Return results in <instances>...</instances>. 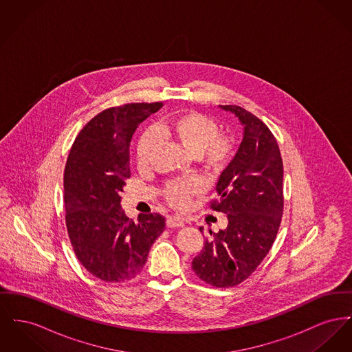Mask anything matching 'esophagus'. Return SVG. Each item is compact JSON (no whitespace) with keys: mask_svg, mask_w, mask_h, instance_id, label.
Wrapping results in <instances>:
<instances>
[{"mask_svg":"<svg viewBox=\"0 0 352 352\" xmlns=\"http://www.w3.org/2000/svg\"><path fill=\"white\" fill-rule=\"evenodd\" d=\"M166 223H167V228H184L185 226V221L179 217H168Z\"/></svg>","mask_w":352,"mask_h":352,"instance_id":"1","label":"esophagus"}]
</instances>
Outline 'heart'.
<instances>
[{
	"mask_svg": "<svg viewBox=\"0 0 352 352\" xmlns=\"http://www.w3.org/2000/svg\"><path fill=\"white\" fill-rule=\"evenodd\" d=\"M173 141L192 158H199L210 168H222L232 154V144L226 135L219 134L218 124L197 111L182 113L154 131H146L137 146V162L146 165L158 145L155 134ZM202 190L198 181L175 182L166 188V198L171 206L182 208L187 201Z\"/></svg>",
	"mask_w": 352,
	"mask_h": 352,
	"instance_id": "obj_1",
	"label": "heart"
}]
</instances>
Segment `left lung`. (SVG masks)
<instances>
[{
	"label": "left lung",
	"instance_id": "left-lung-1",
	"mask_svg": "<svg viewBox=\"0 0 352 352\" xmlns=\"http://www.w3.org/2000/svg\"><path fill=\"white\" fill-rule=\"evenodd\" d=\"M243 126L241 146L215 186L211 208L228 214V228L206 239L191 269L208 285L232 287L269 254L283 214V162L269 127L239 106H221ZM204 232V228H199Z\"/></svg>",
	"mask_w": 352,
	"mask_h": 352
}]
</instances>
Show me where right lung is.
<instances>
[{"mask_svg": "<svg viewBox=\"0 0 352 352\" xmlns=\"http://www.w3.org/2000/svg\"><path fill=\"white\" fill-rule=\"evenodd\" d=\"M161 107L155 102L106 109L85 124L66 162L69 238L83 267L104 282L135 278L165 230L162 215L141 214L134 222L121 205L124 181L130 177V140L137 126Z\"/></svg>", "mask_w": 352, "mask_h": 352, "instance_id": "1", "label": "right lung"}]
</instances>
